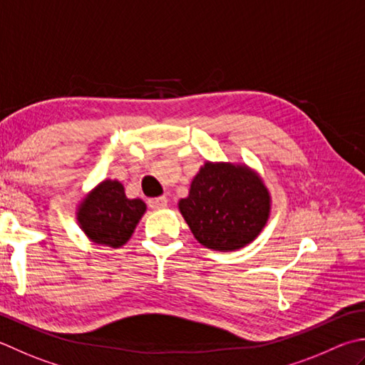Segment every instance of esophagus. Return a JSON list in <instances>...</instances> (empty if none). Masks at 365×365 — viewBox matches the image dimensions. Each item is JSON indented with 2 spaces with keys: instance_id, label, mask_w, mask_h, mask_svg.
<instances>
[{
  "instance_id": "34e87169",
  "label": "esophagus",
  "mask_w": 365,
  "mask_h": 365,
  "mask_svg": "<svg viewBox=\"0 0 365 365\" xmlns=\"http://www.w3.org/2000/svg\"><path fill=\"white\" fill-rule=\"evenodd\" d=\"M168 197L166 196H160V197H153V199H148V205L152 207L155 210H160V209H166L168 207Z\"/></svg>"
}]
</instances>
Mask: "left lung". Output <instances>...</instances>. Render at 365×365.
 <instances>
[{
    "instance_id": "left-lung-1",
    "label": "left lung",
    "mask_w": 365,
    "mask_h": 365,
    "mask_svg": "<svg viewBox=\"0 0 365 365\" xmlns=\"http://www.w3.org/2000/svg\"><path fill=\"white\" fill-rule=\"evenodd\" d=\"M178 210L199 244L235 252L258 237L270 215V192L247 164L205 161Z\"/></svg>"
}]
</instances>
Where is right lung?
<instances>
[{
    "instance_id": "obj_1",
    "label": "right lung",
    "mask_w": 365,
    "mask_h": 365,
    "mask_svg": "<svg viewBox=\"0 0 365 365\" xmlns=\"http://www.w3.org/2000/svg\"><path fill=\"white\" fill-rule=\"evenodd\" d=\"M147 210L142 199H128L118 180H103L77 207V223L96 245H125Z\"/></svg>"
}]
</instances>
